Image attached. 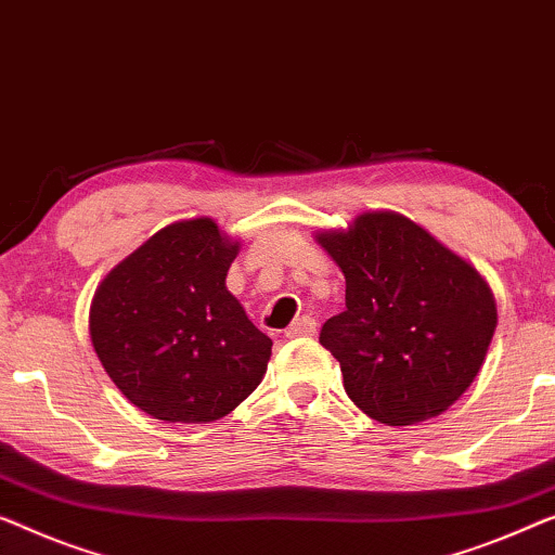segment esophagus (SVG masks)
Segmentation results:
<instances>
[{
	"mask_svg": "<svg viewBox=\"0 0 555 555\" xmlns=\"http://www.w3.org/2000/svg\"><path fill=\"white\" fill-rule=\"evenodd\" d=\"M315 331H318L315 318L302 315V318H297L291 327H287L285 337H291V340H295V337H310V335H315Z\"/></svg>",
	"mask_w": 555,
	"mask_h": 555,
	"instance_id": "1",
	"label": "esophagus"
}]
</instances>
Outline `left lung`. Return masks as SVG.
<instances>
[{
  "label": "left lung",
  "mask_w": 555,
  "mask_h": 555,
  "mask_svg": "<svg viewBox=\"0 0 555 555\" xmlns=\"http://www.w3.org/2000/svg\"><path fill=\"white\" fill-rule=\"evenodd\" d=\"M345 275V310L320 345L352 403L385 425L443 415L483 367L498 325L491 285L405 215L365 210L315 232Z\"/></svg>",
  "instance_id": "8db88e82"
}]
</instances>
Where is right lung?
<instances>
[{"label":"right lung","mask_w":555,"mask_h":555,"mask_svg":"<svg viewBox=\"0 0 555 555\" xmlns=\"http://www.w3.org/2000/svg\"><path fill=\"white\" fill-rule=\"evenodd\" d=\"M237 253L212 218L178 220L94 291L92 348L122 396L157 421H220L268 371L272 340L224 285Z\"/></svg>","instance_id":"add662e5"}]
</instances>
